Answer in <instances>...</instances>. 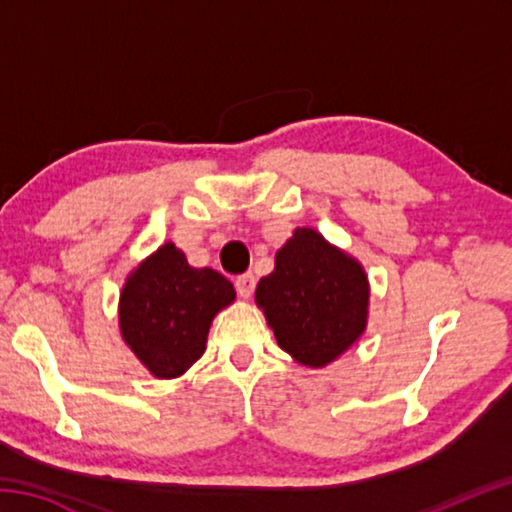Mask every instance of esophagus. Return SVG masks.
<instances>
[{
  "label": "esophagus",
  "instance_id": "1",
  "mask_svg": "<svg viewBox=\"0 0 512 512\" xmlns=\"http://www.w3.org/2000/svg\"><path fill=\"white\" fill-rule=\"evenodd\" d=\"M235 287H237L241 298H250V296H253V289H255V275H253V273L237 275Z\"/></svg>",
  "mask_w": 512,
  "mask_h": 512
}]
</instances>
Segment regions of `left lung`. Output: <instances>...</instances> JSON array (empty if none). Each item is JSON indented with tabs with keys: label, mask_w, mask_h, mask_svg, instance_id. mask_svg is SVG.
Instances as JSON below:
<instances>
[{
	"label": "left lung",
	"mask_w": 512,
	"mask_h": 512,
	"mask_svg": "<svg viewBox=\"0 0 512 512\" xmlns=\"http://www.w3.org/2000/svg\"><path fill=\"white\" fill-rule=\"evenodd\" d=\"M255 302L293 361L325 368L366 334L370 282L359 259L314 228H296L259 280Z\"/></svg>",
	"instance_id": "1"
}]
</instances>
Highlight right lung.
Listing matches in <instances>:
<instances>
[{
    "label": "right lung",
    "instance_id": "obj_1",
    "mask_svg": "<svg viewBox=\"0 0 512 512\" xmlns=\"http://www.w3.org/2000/svg\"><path fill=\"white\" fill-rule=\"evenodd\" d=\"M235 298L230 280L189 266L183 250L167 241L121 287V339L153 377L176 379L203 357L214 316Z\"/></svg>",
    "mask_w": 512,
    "mask_h": 512
}]
</instances>
